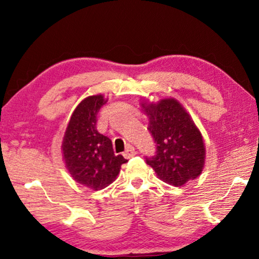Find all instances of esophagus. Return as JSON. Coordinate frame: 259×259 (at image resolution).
Returning a JSON list of instances; mask_svg holds the SVG:
<instances>
[{
  "label": "esophagus",
  "mask_w": 259,
  "mask_h": 259,
  "mask_svg": "<svg viewBox=\"0 0 259 259\" xmlns=\"http://www.w3.org/2000/svg\"><path fill=\"white\" fill-rule=\"evenodd\" d=\"M136 154H137L136 148H134L132 145H127L126 151L123 152V157H125L126 159H130V158L134 157V155H136Z\"/></svg>",
  "instance_id": "obj_1"
}]
</instances>
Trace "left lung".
<instances>
[{"instance_id": "8db88e82", "label": "left lung", "mask_w": 259, "mask_h": 259, "mask_svg": "<svg viewBox=\"0 0 259 259\" xmlns=\"http://www.w3.org/2000/svg\"><path fill=\"white\" fill-rule=\"evenodd\" d=\"M155 143V154L146 162L158 178L173 186H182L196 179L205 161L203 137L180 104L175 99H164L157 105L141 104Z\"/></svg>"}]
</instances>
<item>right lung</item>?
Here are the masks:
<instances>
[{"label": "right lung", "mask_w": 259, "mask_h": 259, "mask_svg": "<svg viewBox=\"0 0 259 259\" xmlns=\"http://www.w3.org/2000/svg\"><path fill=\"white\" fill-rule=\"evenodd\" d=\"M102 95L88 97L72 114L62 143L63 159L70 176L79 184L101 190L114 182L121 165L127 162L115 155L112 141L98 132V113L105 105Z\"/></svg>", "instance_id": "right-lung-1"}]
</instances>
